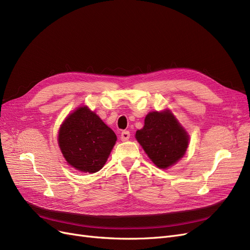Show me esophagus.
<instances>
[{
    "label": "esophagus",
    "mask_w": 250,
    "mask_h": 250,
    "mask_svg": "<svg viewBox=\"0 0 250 250\" xmlns=\"http://www.w3.org/2000/svg\"><path fill=\"white\" fill-rule=\"evenodd\" d=\"M130 136H131L130 132L124 131V132H122V135H120V139H122V141H126L130 139Z\"/></svg>",
    "instance_id": "34e87169"
}]
</instances>
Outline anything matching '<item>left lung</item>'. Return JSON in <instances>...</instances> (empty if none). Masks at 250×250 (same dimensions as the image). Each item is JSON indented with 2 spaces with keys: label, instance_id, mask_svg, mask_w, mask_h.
Masks as SVG:
<instances>
[{
  "label": "left lung",
  "instance_id": "8db88e82",
  "mask_svg": "<svg viewBox=\"0 0 250 250\" xmlns=\"http://www.w3.org/2000/svg\"><path fill=\"white\" fill-rule=\"evenodd\" d=\"M136 139L161 169L178 162L188 145V133L169 110L147 114L143 128L136 133Z\"/></svg>",
  "mask_w": 250,
  "mask_h": 250
}]
</instances>
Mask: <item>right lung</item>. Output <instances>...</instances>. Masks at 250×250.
I'll return each instance as SVG.
<instances>
[{
    "mask_svg": "<svg viewBox=\"0 0 250 250\" xmlns=\"http://www.w3.org/2000/svg\"><path fill=\"white\" fill-rule=\"evenodd\" d=\"M116 135L87 107L71 113L59 133V145L66 161L81 172L96 173L105 165Z\"/></svg>",
    "mask_w": 250,
    "mask_h": 250,
    "instance_id": "obj_1",
    "label": "right lung"
}]
</instances>
